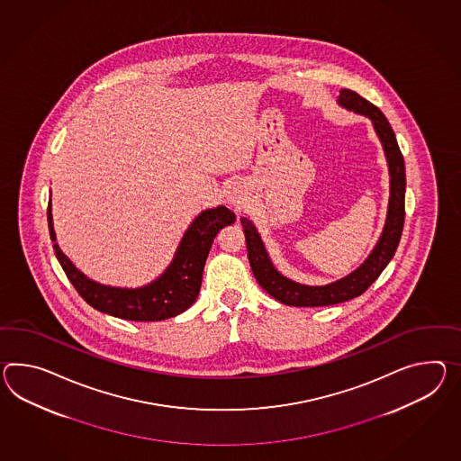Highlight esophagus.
<instances>
[{
  "mask_svg": "<svg viewBox=\"0 0 461 461\" xmlns=\"http://www.w3.org/2000/svg\"><path fill=\"white\" fill-rule=\"evenodd\" d=\"M228 202L231 203V206H233L235 210H241V208H243V196H241L240 191H228Z\"/></svg>",
  "mask_w": 461,
  "mask_h": 461,
  "instance_id": "obj_1",
  "label": "esophagus"
}]
</instances>
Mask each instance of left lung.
Instances as JSON below:
<instances>
[{"mask_svg": "<svg viewBox=\"0 0 461 461\" xmlns=\"http://www.w3.org/2000/svg\"><path fill=\"white\" fill-rule=\"evenodd\" d=\"M338 103L348 110L368 116L376 130V135L382 140L383 149L388 159L390 176H392L386 223L383 228L380 241L376 243L370 257L358 270L325 286H308V285H300L288 280L275 270L257 228L247 218H241L251 271L258 281L259 286L283 304L328 306V304L343 303L363 294L370 288L371 283L382 275L390 259L393 258L394 251L402 238V231H403L406 178H404L403 155L398 147L393 128L390 126L378 106L365 100L355 91L343 88L339 91Z\"/></svg>", "mask_w": 461, "mask_h": 461, "instance_id": "8db88e82", "label": "left lung"}]
</instances>
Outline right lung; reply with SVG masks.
I'll return each instance as SVG.
<instances>
[{
    "mask_svg": "<svg viewBox=\"0 0 461 461\" xmlns=\"http://www.w3.org/2000/svg\"><path fill=\"white\" fill-rule=\"evenodd\" d=\"M235 220V213L226 206L203 212L183 236L168 270L143 288L126 290L103 286L96 281L88 280L73 267L55 243L57 236L51 223V203L48 204L50 236L68 280L95 310L131 321H159L188 310L202 288L203 268L214 236L223 226L233 225Z\"/></svg>",
    "mask_w": 461,
    "mask_h": 461,
    "instance_id": "obj_1",
    "label": "right lung"
}]
</instances>
